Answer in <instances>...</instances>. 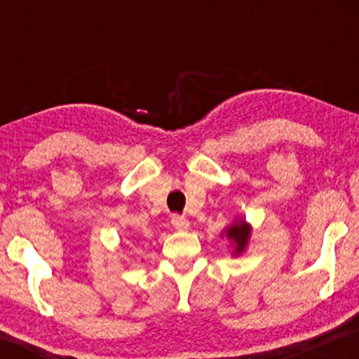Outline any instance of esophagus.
Masks as SVG:
<instances>
[{
  "label": "esophagus",
  "mask_w": 359,
  "mask_h": 359,
  "mask_svg": "<svg viewBox=\"0 0 359 359\" xmlns=\"http://www.w3.org/2000/svg\"><path fill=\"white\" fill-rule=\"evenodd\" d=\"M172 224H174V228L179 229V231H185V229H189L191 222H189L187 217L175 214V216H172Z\"/></svg>",
  "instance_id": "esophagus-1"
}]
</instances>
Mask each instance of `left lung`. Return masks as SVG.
<instances>
[{
	"instance_id": "1",
	"label": "left lung",
	"mask_w": 359,
	"mask_h": 359,
	"mask_svg": "<svg viewBox=\"0 0 359 359\" xmlns=\"http://www.w3.org/2000/svg\"><path fill=\"white\" fill-rule=\"evenodd\" d=\"M250 233L251 228L246 221H234L228 229H226V238L231 240V243L234 245V255H240L243 253V250L246 248L250 240Z\"/></svg>"
}]
</instances>
